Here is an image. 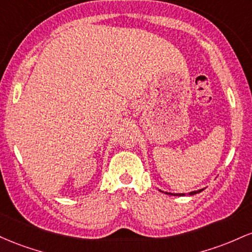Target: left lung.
Listing matches in <instances>:
<instances>
[{"mask_svg":"<svg viewBox=\"0 0 252 252\" xmlns=\"http://www.w3.org/2000/svg\"><path fill=\"white\" fill-rule=\"evenodd\" d=\"M205 189V188H203ZM203 189H199V190H194V191H190V193H188L189 195H194V194H197V193H200V191H202ZM163 193H165V194H169V195H174V196H183V193H168V191H163Z\"/></svg>","mask_w":252,"mask_h":252,"instance_id":"left-lung-1","label":"left lung"}]
</instances>
